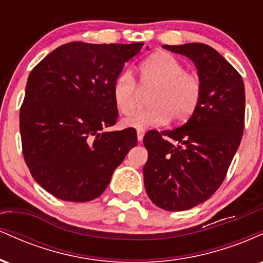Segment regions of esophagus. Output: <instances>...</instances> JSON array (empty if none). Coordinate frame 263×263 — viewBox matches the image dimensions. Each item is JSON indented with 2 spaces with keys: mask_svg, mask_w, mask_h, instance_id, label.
<instances>
[{
  "mask_svg": "<svg viewBox=\"0 0 263 263\" xmlns=\"http://www.w3.org/2000/svg\"><path fill=\"white\" fill-rule=\"evenodd\" d=\"M143 136H144V129L138 128L137 129V140L141 142L142 140H143Z\"/></svg>",
  "mask_w": 263,
  "mask_h": 263,
  "instance_id": "obj_1",
  "label": "esophagus"
}]
</instances>
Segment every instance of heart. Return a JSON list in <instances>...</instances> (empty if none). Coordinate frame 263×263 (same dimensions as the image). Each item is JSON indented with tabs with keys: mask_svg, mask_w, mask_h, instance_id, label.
Returning <instances> with one entry per match:
<instances>
[{
	"mask_svg": "<svg viewBox=\"0 0 263 263\" xmlns=\"http://www.w3.org/2000/svg\"><path fill=\"white\" fill-rule=\"evenodd\" d=\"M140 87L142 91L154 89L149 98L151 106L126 117L123 125L141 129L158 127L170 120L174 123L186 121L198 108L204 91L201 78L186 71L185 65L170 53H156L141 63ZM140 90L131 70L126 69L117 75L112 84L117 111L132 114Z\"/></svg>",
	"mask_w": 263,
	"mask_h": 263,
	"instance_id": "1",
	"label": "heart"
}]
</instances>
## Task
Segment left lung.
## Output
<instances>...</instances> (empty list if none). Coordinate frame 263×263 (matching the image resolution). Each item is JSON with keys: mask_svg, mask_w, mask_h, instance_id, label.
I'll return each instance as SVG.
<instances>
[{"mask_svg": "<svg viewBox=\"0 0 263 263\" xmlns=\"http://www.w3.org/2000/svg\"><path fill=\"white\" fill-rule=\"evenodd\" d=\"M194 62L203 98L182 127L148 131L144 188L161 209L182 211L208 200L221 183L240 146L245 125V86L236 69L203 43L163 45Z\"/></svg>", "mask_w": 263, "mask_h": 263, "instance_id": "1", "label": "left lung"}]
</instances>
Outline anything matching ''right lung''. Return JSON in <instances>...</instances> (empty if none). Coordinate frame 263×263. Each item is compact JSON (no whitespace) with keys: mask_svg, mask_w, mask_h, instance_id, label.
<instances>
[{"mask_svg":"<svg viewBox=\"0 0 263 263\" xmlns=\"http://www.w3.org/2000/svg\"><path fill=\"white\" fill-rule=\"evenodd\" d=\"M142 47L71 42L29 74L20 111L22 152L35 182L55 198L84 203L100 197L137 144L134 129H104L119 116L114 81Z\"/></svg>","mask_w":263,"mask_h":263,"instance_id":"1","label":"right lung"}]
</instances>
